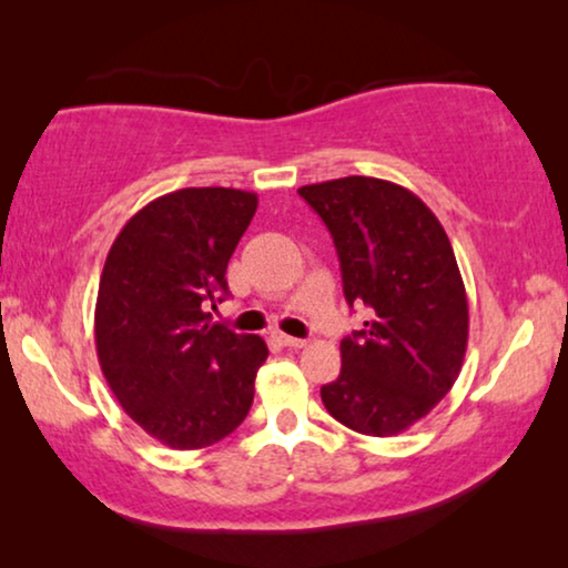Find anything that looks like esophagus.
<instances>
[{"instance_id": "esophagus-1", "label": "esophagus", "mask_w": 568, "mask_h": 568, "mask_svg": "<svg viewBox=\"0 0 568 568\" xmlns=\"http://www.w3.org/2000/svg\"><path fill=\"white\" fill-rule=\"evenodd\" d=\"M278 341H282V344H284V346H290V348H302V346H305V344H307V341H305V338H294V336H284V333H282V336H278Z\"/></svg>"}]
</instances>
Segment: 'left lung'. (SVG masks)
<instances>
[{"label":"left lung","mask_w":568,"mask_h":568,"mask_svg":"<svg viewBox=\"0 0 568 568\" xmlns=\"http://www.w3.org/2000/svg\"><path fill=\"white\" fill-rule=\"evenodd\" d=\"M321 214L362 331L341 341V375L321 387L328 414L393 437L449 393L468 348V297L445 227L416 193L348 175L297 191Z\"/></svg>","instance_id":"left-lung-1"}]
</instances>
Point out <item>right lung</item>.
<instances>
[{
  "label": "right lung",
  "instance_id": "1",
  "mask_svg": "<svg viewBox=\"0 0 568 568\" xmlns=\"http://www.w3.org/2000/svg\"><path fill=\"white\" fill-rule=\"evenodd\" d=\"M258 196L181 189L123 224L95 302V348L115 400L173 449H201L237 429L253 406L261 336L212 323L227 297V263Z\"/></svg>",
  "mask_w": 568,
  "mask_h": 568
}]
</instances>
